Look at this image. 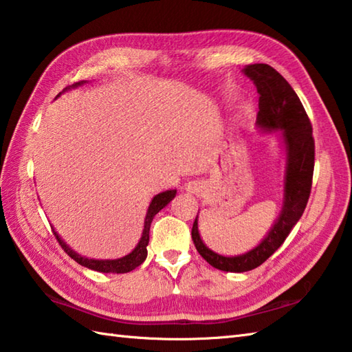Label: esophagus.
I'll use <instances>...</instances> for the list:
<instances>
[{
    "label": "esophagus",
    "instance_id": "obj_1",
    "mask_svg": "<svg viewBox=\"0 0 352 352\" xmlns=\"http://www.w3.org/2000/svg\"><path fill=\"white\" fill-rule=\"evenodd\" d=\"M185 190L191 191V192H196L197 191V184L196 182H188L185 185Z\"/></svg>",
    "mask_w": 352,
    "mask_h": 352
}]
</instances>
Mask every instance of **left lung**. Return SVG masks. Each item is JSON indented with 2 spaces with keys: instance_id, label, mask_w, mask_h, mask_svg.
I'll return each mask as SVG.
<instances>
[{
  "instance_id": "left-lung-1",
  "label": "left lung",
  "mask_w": 352,
  "mask_h": 352,
  "mask_svg": "<svg viewBox=\"0 0 352 352\" xmlns=\"http://www.w3.org/2000/svg\"><path fill=\"white\" fill-rule=\"evenodd\" d=\"M241 73L254 82L260 94V111L255 123L258 132H276L285 162L281 211L267 234L248 252L229 256L214 252L200 236L197 214L191 231L197 252L212 267L232 274H243L261 266L285 241L307 206L314 168L313 129L302 103L289 82L266 63L246 65Z\"/></svg>"
}]
</instances>
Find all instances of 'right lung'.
Listing matches in <instances>:
<instances>
[{
	"label": "right lung",
	"instance_id": "add662e5",
	"mask_svg": "<svg viewBox=\"0 0 352 352\" xmlns=\"http://www.w3.org/2000/svg\"><path fill=\"white\" fill-rule=\"evenodd\" d=\"M85 83H88V82H86V80L77 82L74 85L68 86V88H65L62 92L74 89V88H77V86H82ZM62 92H60V94H62ZM59 96H57V97H59ZM176 191L177 190L162 191V192H160V195H156L152 199V202H150L147 214H146L144 229H142V234H141V239L138 241V245L133 248L131 254H127V255L121 256V258H116V260H96V258H88V256H83L80 254H77L73 248H69L67 243L62 240V236L57 234V231H54V228L53 226L52 228H53L56 239H57V241H59V245L62 246V249L65 250V252L71 258H73L74 261H77L78 264H82L83 267H88V269L96 270V272H102V274H127V272H132L133 269L141 266V264L146 261L147 246H148V232H150V225H152V220H153L156 214L162 210V208H166L171 202V200L175 199Z\"/></svg>",
	"mask_w": 352,
	"mask_h": 352
}]
</instances>
